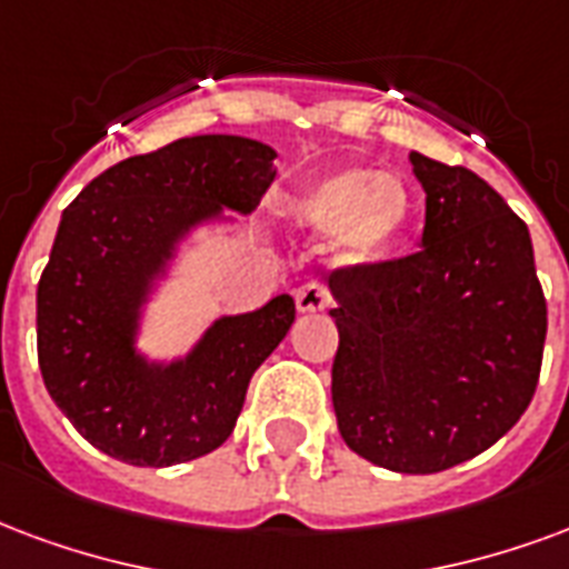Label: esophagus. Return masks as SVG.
<instances>
[{"instance_id":"34e87169","label":"esophagus","mask_w":569,"mask_h":569,"mask_svg":"<svg viewBox=\"0 0 569 569\" xmlns=\"http://www.w3.org/2000/svg\"><path fill=\"white\" fill-rule=\"evenodd\" d=\"M296 305L301 313H313V310H326L331 305V292L322 280H307L296 289Z\"/></svg>"}]
</instances>
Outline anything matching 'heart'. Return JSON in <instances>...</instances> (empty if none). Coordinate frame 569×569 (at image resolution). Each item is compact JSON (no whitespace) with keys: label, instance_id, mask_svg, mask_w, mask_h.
<instances>
[{"label":"heart","instance_id":"heart-1","mask_svg":"<svg viewBox=\"0 0 569 569\" xmlns=\"http://www.w3.org/2000/svg\"><path fill=\"white\" fill-rule=\"evenodd\" d=\"M296 210L313 229L338 226V250L347 262H370L407 229L410 192L391 174L340 171L305 192Z\"/></svg>","mask_w":569,"mask_h":569}]
</instances>
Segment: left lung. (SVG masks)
I'll list each match as a JSON object with an SVG mask.
<instances>
[{
  "mask_svg": "<svg viewBox=\"0 0 569 569\" xmlns=\"http://www.w3.org/2000/svg\"><path fill=\"white\" fill-rule=\"evenodd\" d=\"M422 250L340 264L331 403L343 443L395 473H440L498 443L540 380L546 296L528 226L465 166L410 153Z\"/></svg>",
  "mask_w": 569,
  "mask_h": 569,
  "instance_id": "left-lung-1",
  "label": "left lung"
}]
</instances>
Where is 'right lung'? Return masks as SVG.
Wrapping results in <instances>:
<instances>
[{
    "instance_id": "right-lung-1",
    "label": "right lung",
    "mask_w": 569,
    "mask_h": 569,
    "mask_svg": "<svg viewBox=\"0 0 569 569\" xmlns=\"http://www.w3.org/2000/svg\"><path fill=\"white\" fill-rule=\"evenodd\" d=\"M273 156L238 134L180 138L111 166L62 210L38 280V368L53 403L104 456L180 465L234 431L250 377L296 322V301L277 296L256 313L220 319L174 368L134 359V310L189 222L220 204H259Z\"/></svg>"
}]
</instances>
